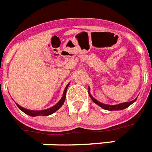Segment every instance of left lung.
Masks as SVG:
<instances>
[{
	"mask_svg": "<svg viewBox=\"0 0 152 152\" xmlns=\"http://www.w3.org/2000/svg\"><path fill=\"white\" fill-rule=\"evenodd\" d=\"M88 94H89V96L91 97V99L93 100V102L96 104L97 105H99L100 107H102V109H104V110H124L126 108H127L130 106V104H133L134 102H135L136 99L133 101H131V102H123V103H121V104H104V103H102V102H98L96 99H95L93 97L92 95L90 94V92H89V88H88Z\"/></svg>",
	"mask_w": 152,
	"mask_h": 152,
	"instance_id": "obj_1",
	"label": "left lung"
}]
</instances>
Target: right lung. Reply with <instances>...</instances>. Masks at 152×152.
Instances as JSON below:
<instances>
[{
	"label": "right lung",
	"instance_id": "right-lung-1",
	"mask_svg": "<svg viewBox=\"0 0 152 152\" xmlns=\"http://www.w3.org/2000/svg\"><path fill=\"white\" fill-rule=\"evenodd\" d=\"M69 84L70 83H68L67 85V86L65 87L64 91V93H63V96H62L61 99L59 100V102L56 104L54 106L50 108H48V109H46V110H28V109H26V108L22 107L21 105H19L18 104H16L18 105V107L22 111V112H24L25 113H26L27 115H30L31 117H37V116H48V115H50V114H52L55 112L59 110V108L61 107L62 105L64 104L65 102V98H66V93H67V89L68 86H69Z\"/></svg>",
	"mask_w": 152,
	"mask_h": 152
}]
</instances>
